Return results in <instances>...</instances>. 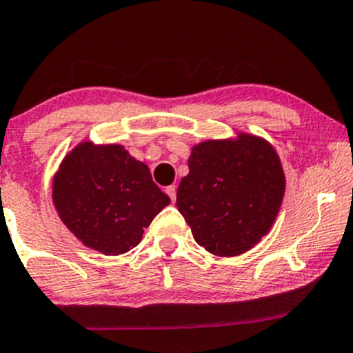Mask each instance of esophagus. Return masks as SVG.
Here are the masks:
<instances>
[{"label":"esophagus","instance_id":"1","mask_svg":"<svg viewBox=\"0 0 353 353\" xmlns=\"http://www.w3.org/2000/svg\"><path fill=\"white\" fill-rule=\"evenodd\" d=\"M166 193H168L170 199L175 202L176 200V185H170V187H166Z\"/></svg>","mask_w":353,"mask_h":353}]
</instances>
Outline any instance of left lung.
<instances>
[{
  "label": "left lung",
  "instance_id": "obj_1",
  "mask_svg": "<svg viewBox=\"0 0 353 353\" xmlns=\"http://www.w3.org/2000/svg\"><path fill=\"white\" fill-rule=\"evenodd\" d=\"M176 207L196 244L221 257L248 252L271 230L281 208L286 176L264 138L207 139L192 148Z\"/></svg>",
  "mask_w": 353,
  "mask_h": 353
}]
</instances>
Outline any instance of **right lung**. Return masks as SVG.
<instances>
[{
  "label": "right lung",
  "instance_id": "add662e5",
  "mask_svg": "<svg viewBox=\"0 0 353 353\" xmlns=\"http://www.w3.org/2000/svg\"><path fill=\"white\" fill-rule=\"evenodd\" d=\"M60 221L82 244L119 256L141 242L151 221L172 200L150 168L123 145L79 143L63 157L52 181Z\"/></svg>",
  "mask_w": 353,
  "mask_h": 353
}]
</instances>
